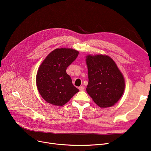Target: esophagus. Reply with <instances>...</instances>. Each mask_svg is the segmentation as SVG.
I'll return each mask as SVG.
<instances>
[{
    "label": "esophagus",
    "mask_w": 151,
    "mask_h": 151,
    "mask_svg": "<svg viewBox=\"0 0 151 151\" xmlns=\"http://www.w3.org/2000/svg\"><path fill=\"white\" fill-rule=\"evenodd\" d=\"M78 89H80V91H84V90L85 88H84V86H80V87H79Z\"/></svg>",
    "instance_id": "esophagus-1"
}]
</instances>
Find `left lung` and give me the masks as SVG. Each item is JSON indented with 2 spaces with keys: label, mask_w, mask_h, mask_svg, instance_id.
<instances>
[{
  "label": "left lung",
  "mask_w": 151,
  "mask_h": 151,
  "mask_svg": "<svg viewBox=\"0 0 151 151\" xmlns=\"http://www.w3.org/2000/svg\"><path fill=\"white\" fill-rule=\"evenodd\" d=\"M89 82L86 91L100 108L114 105L122 96L125 80L115 62L107 55H88Z\"/></svg>",
  "instance_id": "obj_1"
}]
</instances>
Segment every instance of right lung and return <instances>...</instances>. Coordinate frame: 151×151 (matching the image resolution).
I'll use <instances>...</instances> for the list:
<instances>
[{
    "mask_svg": "<svg viewBox=\"0 0 151 151\" xmlns=\"http://www.w3.org/2000/svg\"><path fill=\"white\" fill-rule=\"evenodd\" d=\"M78 54V51L71 48H57L47 55L39 67L36 75L37 88L48 104L63 106L79 92L66 72Z\"/></svg>",
    "mask_w": 151,
    "mask_h": 151,
    "instance_id": "1",
    "label": "right lung"
}]
</instances>
